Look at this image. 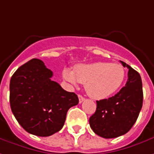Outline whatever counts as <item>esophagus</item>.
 <instances>
[{
  "label": "esophagus",
  "instance_id": "34e87169",
  "mask_svg": "<svg viewBox=\"0 0 154 154\" xmlns=\"http://www.w3.org/2000/svg\"><path fill=\"white\" fill-rule=\"evenodd\" d=\"M78 98H79V103H81L82 102H83V101H84V100H85V99H84V98H83V97H82V95H78Z\"/></svg>",
  "mask_w": 154,
  "mask_h": 154
}]
</instances>
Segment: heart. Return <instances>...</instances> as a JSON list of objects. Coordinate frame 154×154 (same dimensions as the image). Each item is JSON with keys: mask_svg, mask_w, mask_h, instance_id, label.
<instances>
[{"mask_svg": "<svg viewBox=\"0 0 154 154\" xmlns=\"http://www.w3.org/2000/svg\"><path fill=\"white\" fill-rule=\"evenodd\" d=\"M63 78L69 83L85 84L88 94L95 99H106L123 84L125 70L121 64L94 62L76 66L73 71L65 68Z\"/></svg>", "mask_w": 154, "mask_h": 154, "instance_id": "heart-1", "label": "heart"}]
</instances>
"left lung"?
<instances>
[{
    "label": "left lung",
    "mask_w": 154,
    "mask_h": 154,
    "mask_svg": "<svg viewBox=\"0 0 154 154\" xmlns=\"http://www.w3.org/2000/svg\"><path fill=\"white\" fill-rule=\"evenodd\" d=\"M125 85L115 96L97 101L95 113L89 118L92 130L103 138H115L128 132L143 107V93L141 76L129 65Z\"/></svg>",
    "instance_id": "obj_1"
}]
</instances>
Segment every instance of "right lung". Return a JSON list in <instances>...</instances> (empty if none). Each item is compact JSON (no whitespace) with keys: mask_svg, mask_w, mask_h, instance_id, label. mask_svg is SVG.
I'll return each mask as SVG.
<instances>
[{"mask_svg":"<svg viewBox=\"0 0 154 154\" xmlns=\"http://www.w3.org/2000/svg\"><path fill=\"white\" fill-rule=\"evenodd\" d=\"M53 72L41 60L21 66L10 81V105L20 125L30 134L49 137L63 127L66 113L79 100L52 81Z\"/></svg>","mask_w":154,"mask_h":154,"instance_id":"add662e5","label":"right lung"}]
</instances>
